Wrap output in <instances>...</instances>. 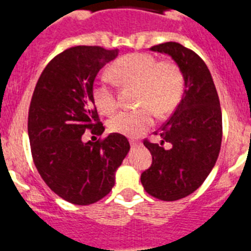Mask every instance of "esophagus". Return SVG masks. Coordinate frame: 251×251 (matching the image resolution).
<instances>
[{
    "mask_svg": "<svg viewBox=\"0 0 251 251\" xmlns=\"http://www.w3.org/2000/svg\"><path fill=\"white\" fill-rule=\"evenodd\" d=\"M130 147H132L133 150H134V148L139 147V143H137V142H130Z\"/></svg>",
    "mask_w": 251,
    "mask_h": 251,
    "instance_id": "esophagus-1",
    "label": "esophagus"
}]
</instances>
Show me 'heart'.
Returning <instances> with one entry per match:
<instances>
[{
	"label": "heart",
	"mask_w": 251,
	"mask_h": 251,
	"mask_svg": "<svg viewBox=\"0 0 251 251\" xmlns=\"http://www.w3.org/2000/svg\"><path fill=\"white\" fill-rule=\"evenodd\" d=\"M108 76L119 85L136 86L138 109L115 114L108 123L112 132L127 137H138L153 123L152 110L158 117L171 113L179 103L185 88L181 69L170 60L158 61L152 55L133 52L121 57L110 66ZM94 104L99 113L115 112L118 101L113 84L104 77L93 90Z\"/></svg>",
	"instance_id": "obj_1"
}]
</instances>
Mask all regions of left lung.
Masks as SVG:
<instances>
[{
	"mask_svg": "<svg viewBox=\"0 0 251 251\" xmlns=\"http://www.w3.org/2000/svg\"><path fill=\"white\" fill-rule=\"evenodd\" d=\"M167 54L185 79L182 98L158 134L161 145L145 141L152 165L141 175L146 192L163 201H176L200 187L214 168L223 138L220 100L210 70L196 52L178 43L153 46ZM165 141L173 147L165 150Z\"/></svg>",
	"mask_w": 251,
	"mask_h": 251,
	"instance_id": "left-lung-1",
	"label": "left lung"
}]
</instances>
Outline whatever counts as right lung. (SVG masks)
<instances>
[{"label":"right lung","mask_w":251,"mask_h":251,"mask_svg":"<svg viewBox=\"0 0 251 251\" xmlns=\"http://www.w3.org/2000/svg\"><path fill=\"white\" fill-rule=\"evenodd\" d=\"M117 56L118 49H68L44 69L31 99L27 130L35 166L46 185L74 205H90L109 194L129 152V142L119 133L83 142L86 129L104 132L93 85L99 70Z\"/></svg>","instance_id":"1"}]
</instances>
